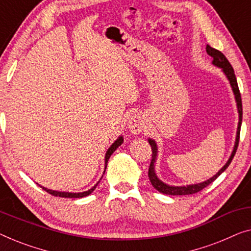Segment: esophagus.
Masks as SVG:
<instances>
[{"label":"esophagus","mask_w":251,"mask_h":251,"mask_svg":"<svg viewBox=\"0 0 251 251\" xmlns=\"http://www.w3.org/2000/svg\"><path fill=\"white\" fill-rule=\"evenodd\" d=\"M144 118L141 115H134L129 118L128 124H127V127H128L129 132L133 134H139L143 130L144 128Z\"/></svg>","instance_id":"1"}]
</instances>
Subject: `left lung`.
<instances>
[{
  "instance_id": "obj_1",
  "label": "left lung",
  "mask_w": 251,
  "mask_h": 251,
  "mask_svg": "<svg viewBox=\"0 0 251 251\" xmlns=\"http://www.w3.org/2000/svg\"><path fill=\"white\" fill-rule=\"evenodd\" d=\"M206 51H207L208 55H210L211 58H213L214 65L217 66V67H221V68L223 69L225 75H226L228 80H230L232 90H233V92H234L236 104H238V111H239V125H238V132H236V140H235L234 149H233V152L231 154L230 159H228L226 164L224 165V167L222 168L216 175H214L211 178L207 179L206 182L199 183V184L186 185V186H171V185L165 184L164 182H161L160 179L157 177L156 173H154V161H156V157H157V144L153 140L149 139L151 150H152V158H151V162H150V166H149V173H148V175H149V179H150L151 184L153 185V188L158 190V191H159L160 193H164V195L186 196V195H193V193H197V192L201 191V190L209 185L210 183H213L215 179H216L218 176H220L222 173H223L225 169L228 167V165L231 164L233 157H234V154L236 152V149H238L239 140H240V129H241V123H242V101H241V94H240V91H239L238 82H236V77H235L234 70H233L231 63L228 62L226 56L222 53L221 51H218V50H216V49L211 48L210 45H207Z\"/></svg>"
}]
</instances>
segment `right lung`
<instances>
[{
    "mask_svg": "<svg viewBox=\"0 0 251 251\" xmlns=\"http://www.w3.org/2000/svg\"><path fill=\"white\" fill-rule=\"evenodd\" d=\"M123 141H124V140H123L122 136L118 137V139L116 140L114 143H112V146L108 149L107 153H105V168H107V162H108V160H109V158H110V156H111L112 153H114V151H115L116 149H117V148H118L119 146H121V144L123 143ZM97 185H98V183L93 186V188L90 189L89 191L80 192V193H69V192L52 191V190H49V189H47V188H43V190H44V191H47L48 193H50L51 196H54V197H61V198H83V197H86V196L91 195V193L94 191V189L97 188Z\"/></svg>",
    "mask_w": 251,
    "mask_h": 251,
    "instance_id": "1",
    "label": "right lung"
}]
</instances>
